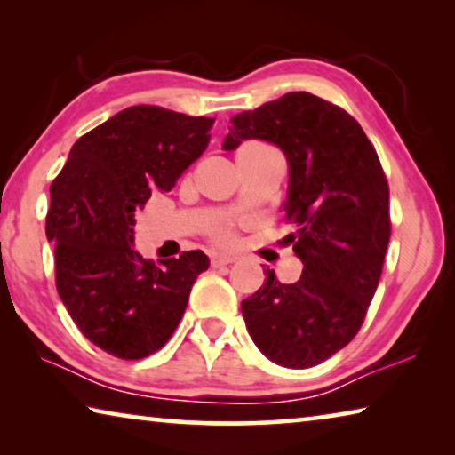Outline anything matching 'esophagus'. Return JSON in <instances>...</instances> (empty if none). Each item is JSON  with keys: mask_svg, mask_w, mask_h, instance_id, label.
Masks as SVG:
<instances>
[{"mask_svg": "<svg viewBox=\"0 0 455 455\" xmlns=\"http://www.w3.org/2000/svg\"><path fill=\"white\" fill-rule=\"evenodd\" d=\"M235 260H236V257H233V255H212L211 265L212 267H225V265L235 263Z\"/></svg>", "mask_w": 455, "mask_h": 455, "instance_id": "34e87169", "label": "esophagus"}]
</instances>
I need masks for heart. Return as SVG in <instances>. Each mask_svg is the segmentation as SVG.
<instances>
[{
    "instance_id": "obj_1",
    "label": "heart",
    "mask_w": 455,
    "mask_h": 455,
    "mask_svg": "<svg viewBox=\"0 0 455 455\" xmlns=\"http://www.w3.org/2000/svg\"><path fill=\"white\" fill-rule=\"evenodd\" d=\"M212 236L217 238V241L228 243V241H233V230H230L228 227H219V228L212 230Z\"/></svg>"
}]
</instances>
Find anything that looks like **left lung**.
I'll use <instances>...</instances> for the list:
<instances>
[{
  "instance_id": "left-lung-1",
  "label": "left lung",
  "mask_w": 455,
  "mask_h": 455,
  "mask_svg": "<svg viewBox=\"0 0 455 455\" xmlns=\"http://www.w3.org/2000/svg\"><path fill=\"white\" fill-rule=\"evenodd\" d=\"M225 150L273 142L289 160L284 241L303 260L301 279L273 271L241 309L257 347L275 363H323L357 335L379 284L391 236L389 184L359 122L309 92H289L233 116Z\"/></svg>"
}]
</instances>
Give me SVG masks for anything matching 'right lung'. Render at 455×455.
<instances>
[{
    "mask_svg": "<svg viewBox=\"0 0 455 455\" xmlns=\"http://www.w3.org/2000/svg\"><path fill=\"white\" fill-rule=\"evenodd\" d=\"M214 118L132 106L84 134L53 179L45 235L56 243V287L84 337L126 361L164 347L187 311L203 251L163 265L132 249L134 214L171 192L211 142Z\"/></svg>",
    "mask_w": 455,
    "mask_h": 455,
    "instance_id": "right-lung-1",
    "label": "right lung"
}]
</instances>
